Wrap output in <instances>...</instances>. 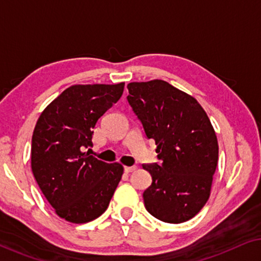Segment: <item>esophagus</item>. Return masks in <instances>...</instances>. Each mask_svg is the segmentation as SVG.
Listing matches in <instances>:
<instances>
[{
  "mask_svg": "<svg viewBox=\"0 0 261 261\" xmlns=\"http://www.w3.org/2000/svg\"><path fill=\"white\" fill-rule=\"evenodd\" d=\"M135 170H137V166H124V172L126 173H130Z\"/></svg>",
  "mask_w": 261,
  "mask_h": 261,
  "instance_id": "obj_1",
  "label": "esophagus"
}]
</instances>
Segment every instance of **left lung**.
Here are the masks:
<instances>
[{
	"instance_id": "8db88e82",
	"label": "left lung",
	"mask_w": 261,
	"mask_h": 261,
	"mask_svg": "<svg viewBox=\"0 0 261 261\" xmlns=\"http://www.w3.org/2000/svg\"><path fill=\"white\" fill-rule=\"evenodd\" d=\"M128 103L145 134L155 141L158 164H144L152 184L144 192L147 212L163 222L181 223L208 201L219 145L208 115L192 96L162 80L127 85Z\"/></svg>"
}]
</instances>
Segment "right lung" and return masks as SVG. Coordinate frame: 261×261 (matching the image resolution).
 Instances as JSON below:
<instances>
[{"mask_svg":"<svg viewBox=\"0 0 261 261\" xmlns=\"http://www.w3.org/2000/svg\"><path fill=\"white\" fill-rule=\"evenodd\" d=\"M124 83L77 84L46 107L32 137V172L56 214L72 223L97 219L108 208L123 173L84 152L92 128L122 96Z\"/></svg>","mask_w":261,"mask_h":261,"instance_id":"1","label":"right lung"}]
</instances>
